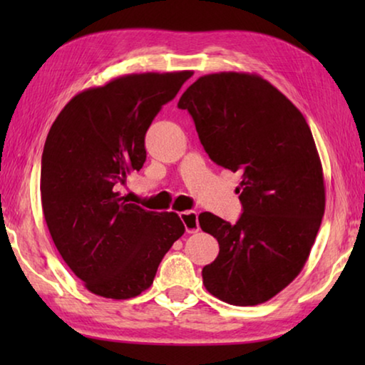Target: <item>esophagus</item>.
Instances as JSON below:
<instances>
[{"label":"esophagus","instance_id":"1","mask_svg":"<svg viewBox=\"0 0 365 365\" xmlns=\"http://www.w3.org/2000/svg\"><path fill=\"white\" fill-rule=\"evenodd\" d=\"M180 219L185 225V230L188 233H195L200 230V222H197V214L195 211L180 212Z\"/></svg>","mask_w":365,"mask_h":365}]
</instances>
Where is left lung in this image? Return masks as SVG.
Segmentation results:
<instances>
[{"label": "left lung", "mask_w": 365, "mask_h": 365, "mask_svg": "<svg viewBox=\"0 0 365 365\" xmlns=\"http://www.w3.org/2000/svg\"><path fill=\"white\" fill-rule=\"evenodd\" d=\"M215 164L242 172L243 214L230 224L200 214L219 256L202 283L233 306H256L304 267L325 211L322 163L304 115L267 80L246 72L207 73L178 101Z\"/></svg>", "instance_id": "1"}]
</instances>
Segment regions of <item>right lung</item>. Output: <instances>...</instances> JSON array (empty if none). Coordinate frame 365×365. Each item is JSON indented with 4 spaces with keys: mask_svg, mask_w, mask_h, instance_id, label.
I'll return each instance as SVG.
<instances>
[{
    "mask_svg": "<svg viewBox=\"0 0 365 365\" xmlns=\"http://www.w3.org/2000/svg\"><path fill=\"white\" fill-rule=\"evenodd\" d=\"M191 71L117 77L61 110L41 156V206L61 257L88 292L130 299L153 285L185 233L175 212L128 202L117 188L146 160L145 135Z\"/></svg>",
    "mask_w": 365,
    "mask_h": 365,
    "instance_id": "add662e5",
    "label": "right lung"
}]
</instances>
